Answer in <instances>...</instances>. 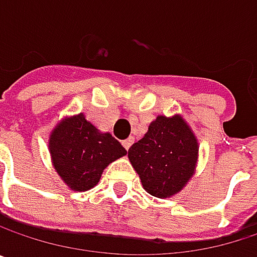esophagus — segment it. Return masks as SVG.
<instances>
[{
	"label": "esophagus",
	"mask_w": 257,
	"mask_h": 257,
	"mask_svg": "<svg viewBox=\"0 0 257 257\" xmlns=\"http://www.w3.org/2000/svg\"><path fill=\"white\" fill-rule=\"evenodd\" d=\"M132 143H134V138H128V140H125V141H123L122 144H123V147H125V149L128 150L129 147L132 146Z\"/></svg>",
	"instance_id": "esophagus-1"
}]
</instances>
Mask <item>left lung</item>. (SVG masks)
<instances>
[{
	"instance_id": "8db88e82",
	"label": "left lung",
	"mask_w": 257,
	"mask_h": 257,
	"mask_svg": "<svg viewBox=\"0 0 257 257\" xmlns=\"http://www.w3.org/2000/svg\"><path fill=\"white\" fill-rule=\"evenodd\" d=\"M198 150L196 137L181 116H158L146 135L131 146L128 158L146 192L170 198L192 179Z\"/></svg>"
}]
</instances>
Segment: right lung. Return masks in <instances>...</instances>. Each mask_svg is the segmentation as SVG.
<instances>
[{"label": "right lung", "instance_id": "obj_1", "mask_svg": "<svg viewBox=\"0 0 257 257\" xmlns=\"http://www.w3.org/2000/svg\"><path fill=\"white\" fill-rule=\"evenodd\" d=\"M49 150L59 177L77 192L96 186L108 164L126 155L111 134L99 132L83 113L56 125L49 138Z\"/></svg>", "mask_w": 257, "mask_h": 257}]
</instances>
